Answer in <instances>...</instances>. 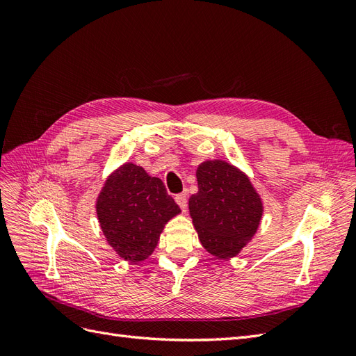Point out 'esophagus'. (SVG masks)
<instances>
[{
  "label": "esophagus",
  "mask_w": 356,
  "mask_h": 356,
  "mask_svg": "<svg viewBox=\"0 0 356 356\" xmlns=\"http://www.w3.org/2000/svg\"><path fill=\"white\" fill-rule=\"evenodd\" d=\"M175 200L178 203V207L182 209V211H187V196L186 195H177L175 196Z\"/></svg>",
  "instance_id": "esophagus-1"
}]
</instances>
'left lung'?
<instances>
[{"label":"left lung","instance_id":"8db88e82","mask_svg":"<svg viewBox=\"0 0 356 356\" xmlns=\"http://www.w3.org/2000/svg\"><path fill=\"white\" fill-rule=\"evenodd\" d=\"M196 177L199 191L188 209L202 245L217 258L238 255L260 225V195L241 169L224 160L203 161Z\"/></svg>","mask_w":356,"mask_h":356}]
</instances>
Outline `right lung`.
Returning <instances> with one entry per match:
<instances>
[{
    "mask_svg": "<svg viewBox=\"0 0 356 356\" xmlns=\"http://www.w3.org/2000/svg\"><path fill=\"white\" fill-rule=\"evenodd\" d=\"M179 212L161 179L134 163L115 169L96 200L106 242L118 257L135 264L153 254L165 224Z\"/></svg>",
    "mask_w": 356,
    "mask_h": 356,
    "instance_id": "obj_1",
    "label": "right lung"
}]
</instances>
